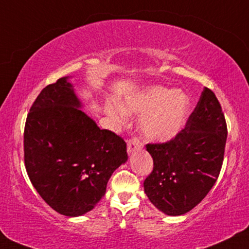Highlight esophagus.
<instances>
[{
	"label": "esophagus",
	"instance_id": "34e87169",
	"mask_svg": "<svg viewBox=\"0 0 249 249\" xmlns=\"http://www.w3.org/2000/svg\"><path fill=\"white\" fill-rule=\"evenodd\" d=\"M142 147V142L138 139V138H131L130 140L127 141V153L131 154L133 153L135 149H140Z\"/></svg>",
	"mask_w": 249,
	"mask_h": 249
}]
</instances>
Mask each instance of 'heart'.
I'll return each mask as SVG.
<instances>
[{
  "instance_id": "obj_1",
  "label": "heart",
  "mask_w": 249,
  "mask_h": 249,
  "mask_svg": "<svg viewBox=\"0 0 249 249\" xmlns=\"http://www.w3.org/2000/svg\"><path fill=\"white\" fill-rule=\"evenodd\" d=\"M122 108L125 112L143 114L140 128L144 137L165 142L184 128L190 112V99L180 90L149 86L127 97Z\"/></svg>"
}]
</instances>
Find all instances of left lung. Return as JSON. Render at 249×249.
I'll return each mask as SVG.
<instances>
[{
  "instance_id": "obj_1",
  "label": "left lung",
  "mask_w": 249,
  "mask_h": 249,
  "mask_svg": "<svg viewBox=\"0 0 249 249\" xmlns=\"http://www.w3.org/2000/svg\"><path fill=\"white\" fill-rule=\"evenodd\" d=\"M228 127L222 107L204 87L185 128L164 143H148L152 174L144 179L148 199L165 215H184L212 190L221 172Z\"/></svg>"
}]
</instances>
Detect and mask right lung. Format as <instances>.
I'll use <instances>...</instances> for the list:
<instances>
[{
  "label": "right lung",
  "instance_id": "add662e5",
  "mask_svg": "<svg viewBox=\"0 0 249 249\" xmlns=\"http://www.w3.org/2000/svg\"><path fill=\"white\" fill-rule=\"evenodd\" d=\"M68 77L41 90L24 130V161L40 196L56 212L75 217L106 194L114 171L127 161L126 143L101 130L79 108Z\"/></svg>",
  "mask_w": 249,
  "mask_h": 249
}]
</instances>
